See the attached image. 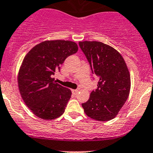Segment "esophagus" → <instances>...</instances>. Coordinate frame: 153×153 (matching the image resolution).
<instances>
[{"label": "esophagus", "mask_w": 153, "mask_h": 153, "mask_svg": "<svg viewBox=\"0 0 153 153\" xmlns=\"http://www.w3.org/2000/svg\"><path fill=\"white\" fill-rule=\"evenodd\" d=\"M72 92H73V94L74 95H77V94H78V90H77V89L72 90Z\"/></svg>", "instance_id": "1"}]
</instances>
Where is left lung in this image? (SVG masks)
Instances as JSON below:
<instances>
[{"label": "left lung", "mask_w": 153, "mask_h": 153, "mask_svg": "<svg viewBox=\"0 0 153 153\" xmlns=\"http://www.w3.org/2000/svg\"><path fill=\"white\" fill-rule=\"evenodd\" d=\"M92 73L99 78L97 88L82 104L85 113L96 120L113 119L128 99L131 78L123 56L112 47L98 41L79 42Z\"/></svg>", "instance_id": "left-lung-1"}]
</instances>
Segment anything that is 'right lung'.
<instances>
[{"label": "right lung", "mask_w": 153, "mask_h": 153, "mask_svg": "<svg viewBox=\"0 0 153 153\" xmlns=\"http://www.w3.org/2000/svg\"><path fill=\"white\" fill-rule=\"evenodd\" d=\"M76 43L70 41H46L33 47L20 67L18 85L22 100L36 116L53 120L61 116L71 91L54 81L67 57L78 51Z\"/></svg>", "instance_id": "1"}]
</instances>
